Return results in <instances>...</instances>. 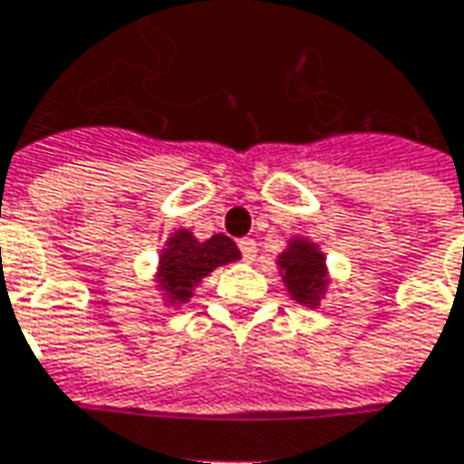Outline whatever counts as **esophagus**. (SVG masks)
<instances>
[{"label": "esophagus", "instance_id": "esophagus-1", "mask_svg": "<svg viewBox=\"0 0 464 464\" xmlns=\"http://www.w3.org/2000/svg\"><path fill=\"white\" fill-rule=\"evenodd\" d=\"M256 246H258V243H256L254 238H243V241H238V248H241V254L246 261H254L256 258V251H258Z\"/></svg>", "mask_w": 464, "mask_h": 464}]
</instances>
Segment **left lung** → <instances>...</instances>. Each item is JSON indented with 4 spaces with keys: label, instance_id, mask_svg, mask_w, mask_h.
<instances>
[{
    "label": "left lung",
    "instance_id": "obj_1",
    "mask_svg": "<svg viewBox=\"0 0 464 464\" xmlns=\"http://www.w3.org/2000/svg\"><path fill=\"white\" fill-rule=\"evenodd\" d=\"M278 266L284 268V281L291 296L316 306L326 286V268H324V256L316 251V246L309 241H291L284 254L278 256Z\"/></svg>",
    "mask_w": 464,
    "mask_h": 464
}]
</instances>
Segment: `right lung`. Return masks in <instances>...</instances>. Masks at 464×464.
Instances as JSON below:
<instances>
[{"mask_svg": "<svg viewBox=\"0 0 464 464\" xmlns=\"http://www.w3.org/2000/svg\"><path fill=\"white\" fill-rule=\"evenodd\" d=\"M236 258H241V251L223 233H216L208 241L200 243L193 238V233L178 231L168 241V248L160 256L158 278H160V286L168 294V299L176 304H186L200 278L208 276L218 266L231 264Z\"/></svg>", "mask_w": 464, "mask_h": 464, "instance_id": "add662e5", "label": "right lung"}]
</instances>
